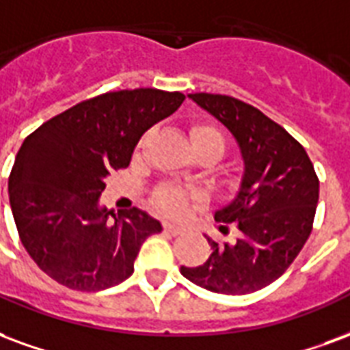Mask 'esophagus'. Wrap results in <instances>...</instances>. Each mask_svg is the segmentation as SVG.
Segmentation results:
<instances>
[{
  "instance_id": "obj_1",
  "label": "esophagus",
  "mask_w": 350,
  "mask_h": 350,
  "mask_svg": "<svg viewBox=\"0 0 350 350\" xmlns=\"http://www.w3.org/2000/svg\"><path fill=\"white\" fill-rule=\"evenodd\" d=\"M163 228H165V230H167L168 234H172V235H178V234H182L183 232V226L182 224H176V222H165V224H163Z\"/></svg>"
}]
</instances>
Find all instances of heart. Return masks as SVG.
<instances>
[{"mask_svg":"<svg viewBox=\"0 0 350 350\" xmlns=\"http://www.w3.org/2000/svg\"><path fill=\"white\" fill-rule=\"evenodd\" d=\"M191 141H193V146L195 144L215 142L224 150V139H222L221 131L213 128V126H206V124H200V126H195L191 129ZM155 202L163 211H167L170 215H180L187 206V195L180 189L172 187V185H163L155 195Z\"/></svg>","mask_w":350,"mask_h":350,"instance_id":"obj_1","label":"heart"}]
</instances>
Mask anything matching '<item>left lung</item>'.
Masks as SVG:
<instances>
[{"label": "left lung", "instance_id": "1", "mask_svg": "<svg viewBox=\"0 0 350 350\" xmlns=\"http://www.w3.org/2000/svg\"><path fill=\"white\" fill-rule=\"evenodd\" d=\"M189 98L235 137L243 176L234 200L215 211V221L234 222L239 237L217 243L206 235L208 260L180 271L213 293H254L286 273L312 234L319 180L306 150L260 109L232 96Z\"/></svg>", "mask_w": 350, "mask_h": 350}]
</instances>
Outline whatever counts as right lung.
Here are the masks:
<instances>
[{
    "mask_svg": "<svg viewBox=\"0 0 350 350\" xmlns=\"http://www.w3.org/2000/svg\"><path fill=\"white\" fill-rule=\"evenodd\" d=\"M182 92L118 90L96 96L33 131L9 176V202L27 254L50 278L102 291L133 274L144 239L163 230L139 208H103L111 170L126 168L142 133L174 113Z\"/></svg>",
    "mask_w": 350,
    "mask_h": 350,
    "instance_id": "add662e5",
    "label": "right lung"
}]
</instances>
